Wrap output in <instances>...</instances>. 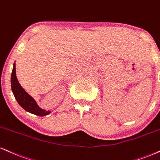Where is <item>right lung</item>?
<instances>
[{
    "instance_id": "obj_1",
    "label": "right lung",
    "mask_w": 160,
    "mask_h": 160,
    "mask_svg": "<svg viewBox=\"0 0 160 160\" xmlns=\"http://www.w3.org/2000/svg\"><path fill=\"white\" fill-rule=\"evenodd\" d=\"M11 88H12V93L17 102L24 110L29 112L32 114L38 115V116H45L51 112L50 110L47 111L45 109L40 108L35 100L33 99V98L29 95L20 85L18 79L16 78L15 63L13 65L12 75H11Z\"/></svg>"
}]
</instances>
